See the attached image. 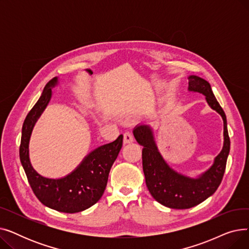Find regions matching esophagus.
Instances as JSON below:
<instances>
[{"mask_svg": "<svg viewBox=\"0 0 249 249\" xmlns=\"http://www.w3.org/2000/svg\"><path fill=\"white\" fill-rule=\"evenodd\" d=\"M133 141H134V137H133V134L131 132H125L124 133V139H123L124 144L132 143Z\"/></svg>", "mask_w": 249, "mask_h": 249, "instance_id": "esophagus-1", "label": "esophagus"}]
</instances>
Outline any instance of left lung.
Returning <instances> with one entry per match:
<instances>
[{"label": "left lung", "instance_id": "obj_1", "mask_svg": "<svg viewBox=\"0 0 249 249\" xmlns=\"http://www.w3.org/2000/svg\"><path fill=\"white\" fill-rule=\"evenodd\" d=\"M188 80V90L205 96L209 107L223 119V147L207 171L195 178L175 171L160 152L152 128L146 124H138L133 129L136 141L143 146L142 166L146 187L155 201L172 209H190L211 197L223 178L230 151L226 115L217 102L210 84L195 74L189 75Z\"/></svg>", "mask_w": 249, "mask_h": 249}]
</instances>
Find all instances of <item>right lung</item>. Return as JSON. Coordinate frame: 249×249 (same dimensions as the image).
I'll list each match as a JSON object with an SVG mask.
<instances>
[{
    "instance_id": "obj_1",
    "label": "right lung",
    "mask_w": 249,
    "mask_h": 249,
    "mask_svg": "<svg viewBox=\"0 0 249 249\" xmlns=\"http://www.w3.org/2000/svg\"><path fill=\"white\" fill-rule=\"evenodd\" d=\"M53 77L44 87L42 95L26 116L22 127L20 160L30 187L44 206L63 213H77L95 205L106 189L110 169L119 154L123 135L115 141L91 150L73 171L59 178H50L38 174L29 158V141L35 123L46 109L52 89L58 86Z\"/></svg>"
}]
</instances>
